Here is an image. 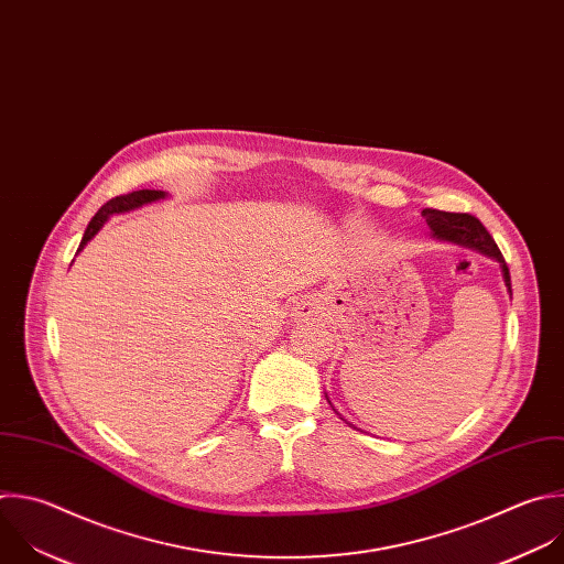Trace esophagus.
Masks as SVG:
<instances>
[{
  "label": "esophagus",
  "mask_w": 564,
  "mask_h": 564,
  "mask_svg": "<svg viewBox=\"0 0 564 564\" xmlns=\"http://www.w3.org/2000/svg\"><path fill=\"white\" fill-rule=\"evenodd\" d=\"M296 314H301V316H310V314H312V307L303 303L301 307H296Z\"/></svg>",
  "instance_id": "1"
}]
</instances>
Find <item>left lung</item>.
Segmentation results:
<instances>
[{"label":"left lung","instance_id":"1","mask_svg":"<svg viewBox=\"0 0 564 564\" xmlns=\"http://www.w3.org/2000/svg\"><path fill=\"white\" fill-rule=\"evenodd\" d=\"M423 217L432 230V237L436 241H447V243H456V246H463V248H469V250H476L494 261L500 263V272H502V281H505V288L507 292L511 294V276H509V268L496 246V241L491 239V235L485 230V226L471 217V215H463V213H443V210H432V208H425L423 210ZM327 403L332 405L329 397L325 394ZM334 408V405H332ZM336 412V410H334ZM338 414V412H336ZM340 416V414H338ZM343 419V416H340ZM345 421V419H343ZM347 423V421H345ZM351 425V423H347ZM354 427V425H351ZM356 430V427H354Z\"/></svg>","mask_w":564,"mask_h":564}]
</instances>
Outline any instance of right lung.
I'll return each instance as SVG.
<instances>
[{
    "label": "right lung",
    "instance_id": "1",
    "mask_svg": "<svg viewBox=\"0 0 564 564\" xmlns=\"http://www.w3.org/2000/svg\"><path fill=\"white\" fill-rule=\"evenodd\" d=\"M165 197H167V193H163V191H137V193H130V195H121V197L110 199V202L104 204V206L99 208V213L90 219V224H88V228H86V232H84V239H82L77 252L84 250V246L104 228V224H106L112 215H123V213L137 210V208H141V206L161 202V199H165Z\"/></svg>",
    "mask_w": 564,
    "mask_h": 564
}]
</instances>
